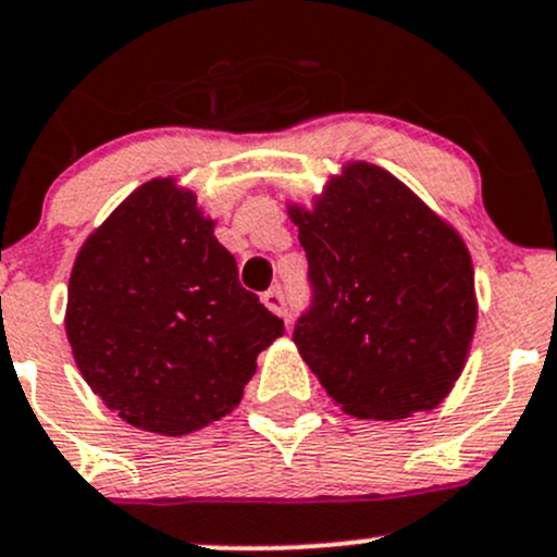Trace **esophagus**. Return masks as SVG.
Here are the masks:
<instances>
[{
    "instance_id": "1",
    "label": "esophagus",
    "mask_w": 557,
    "mask_h": 557,
    "mask_svg": "<svg viewBox=\"0 0 557 557\" xmlns=\"http://www.w3.org/2000/svg\"><path fill=\"white\" fill-rule=\"evenodd\" d=\"M262 305L271 310H276L278 315H286V297H284V289L281 286H271V289L262 295Z\"/></svg>"
}]
</instances>
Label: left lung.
<instances>
[{
    "label": "left lung",
    "mask_w": 557,
    "mask_h": 557,
    "mask_svg": "<svg viewBox=\"0 0 557 557\" xmlns=\"http://www.w3.org/2000/svg\"><path fill=\"white\" fill-rule=\"evenodd\" d=\"M289 218L313 292L292 339L334 404L361 420L435 409L462 372L478 319L459 233L363 161Z\"/></svg>",
    "instance_id": "left-lung-1"
}]
</instances>
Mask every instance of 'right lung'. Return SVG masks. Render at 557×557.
<instances>
[{"label": "right lung", "instance_id": "add662e5", "mask_svg": "<svg viewBox=\"0 0 557 557\" xmlns=\"http://www.w3.org/2000/svg\"><path fill=\"white\" fill-rule=\"evenodd\" d=\"M65 334L87 385L124 422L185 435L236 409L284 321L238 284L196 196L159 177L76 255Z\"/></svg>", "mask_w": 557, "mask_h": 557}]
</instances>
